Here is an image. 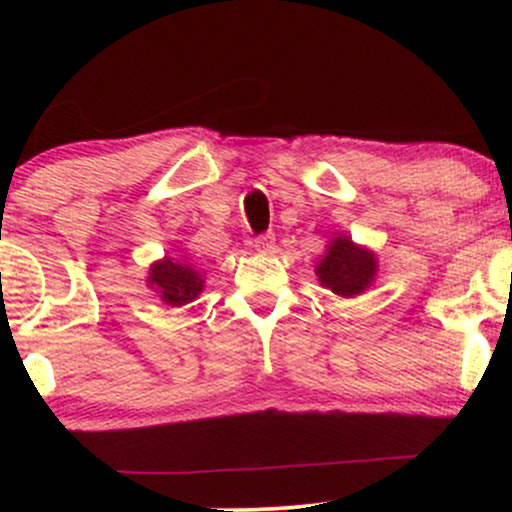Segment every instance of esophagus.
Masks as SVG:
<instances>
[{
    "instance_id": "1",
    "label": "esophagus",
    "mask_w": 512,
    "mask_h": 512,
    "mask_svg": "<svg viewBox=\"0 0 512 512\" xmlns=\"http://www.w3.org/2000/svg\"><path fill=\"white\" fill-rule=\"evenodd\" d=\"M255 250L264 252V255H272V252H276V240H274L272 233L255 238Z\"/></svg>"
}]
</instances>
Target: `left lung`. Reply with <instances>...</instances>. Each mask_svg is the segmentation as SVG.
Here are the masks:
<instances>
[{
    "instance_id": "8db88e82",
    "label": "left lung",
    "mask_w": 512,
    "mask_h": 512,
    "mask_svg": "<svg viewBox=\"0 0 512 512\" xmlns=\"http://www.w3.org/2000/svg\"><path fill=\"white\" fill-rule=\"evenodd\" d=\"M378 269V255L373 250L354 243L346 233H334L325 255L315 264V276L334 296L356 298L373 286Z\"/></svg>"
}]
</instances>
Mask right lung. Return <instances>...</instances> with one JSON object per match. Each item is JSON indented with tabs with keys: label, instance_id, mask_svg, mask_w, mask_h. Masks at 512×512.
I'll return each mask as SVG.
<instances>
[{
	"label": "right lung",
	"instance_id": "obj_1",
	"mask_svg": "<svg viewBox=\"0 0 512 512\" xmlns=\"http://www.w3.org/2000/svg\"><path fill=\"white\" fill-rule=\"evenodd\" d=\"M204 276L207 272L197 269L190 257H161L149 267L146 284L170 308H180L197 301L204 291Z\"/></svg>",
	"mask_w": 512,
	"mask_h": 512
}]
</instances>
